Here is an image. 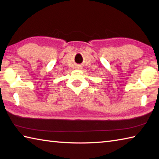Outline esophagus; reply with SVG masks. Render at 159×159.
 Segmentation results:
<instances>
[{
	"mask_svg": "<svg viewBox=\"0 0 159 159\" xmlns=\"http://www.w3.org/2000/svg\"><path fill=\"white\" fill-rule=\"evenodd\" d=\"M77 68H78V69H80V66H78V67H77Z\"/></svg>",
	"mask_w": 159,
	"mask_h": 159,
	"instance_id": "obj_1",
	"label": "esophagus"
}]
</instances>
